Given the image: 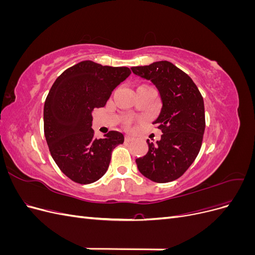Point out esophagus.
Returning a JSON list of instances; mask_svg holds the SVG:
<instances>
[{
  "label": "esophagus",
  "mask_w": 255,
  "mask_h": 255,
  "mask_svg": "<svg viewBox=\"0 0 255 255\" xmlns=\"http://www.w3.org/2000/svg\"><path fill=\"white\" fill-rule=\"evenodd\" d=\"M125 139H126V141H127V142H129V141H132V140H133V137H132V136H126Z\"/></svg>",
  "instance_id": "34e87169"
}]
</instances>
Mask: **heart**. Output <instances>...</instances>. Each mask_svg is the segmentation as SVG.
Segmentation results:
<instances>
[{"mask_svg": "<svg viewBox=\"0 0 255 255\" xmlns=\"http://www.w3.org/2000/svg\"><path fill=\"white\" fill-rule=\"evenodd\" d=\"M130 123H132V120H130V119H127V120H126V126H127V127H129Z\"/></svg>", "mask_w": 255, "mask_h": 255, "instance_id": "heart-1", "label": "heart"}]
</instances>
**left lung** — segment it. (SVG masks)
Here are the masks:
<instances>
[{"instance_id": "left-lung-1", "label": "left lung", "mask_w": 255, "mask_h": 255, "mask_svg": "<svg viewBox=\"0 0 255 255\" xmlns=\"http://www.w3.org/2000/svg\"><path fill=\"white\" fill-rule=\"evenodd\" d=\"M130 69L155 85L161 100L160 113L153 123L163 135L155 144L146 140L149 151L136 158L137 168L153 182L174 181L194 163L201 149L205 129L203 98L194 81L170 61Z\"/></svg>"}]
</instances>
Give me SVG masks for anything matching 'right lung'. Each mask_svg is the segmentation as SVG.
<instances>
[{
  "label": "right lung",
  "instance_id": "add662e5",
  "mask_svg": "<svg viewBox=\"0 0 255 255\" xmlns=\"http://www.w3.org/2000/svg\"><path fill=\"white\" fill-rule=\"evenodd\" d=\"M129 74L128 67L84 60L68 68L52 85L43 109L44 136L54 161L73 182L90 184L101 179L112 151L125 141L117 130L95 138L92 111L104 107Z\"/></svg>",
  "mask_w": 255,
  "mask_h": 255
}]
</instances>
